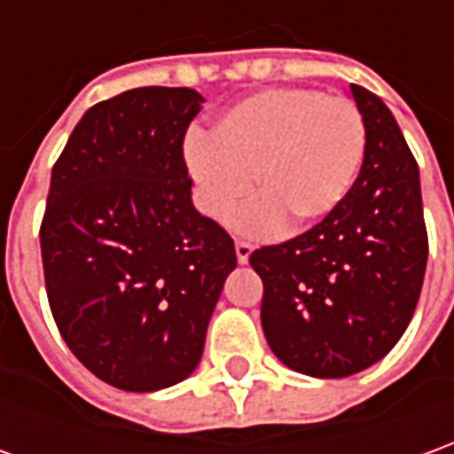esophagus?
<instances>
[{
    "mask_svg": "<svg viewBox=\"0 0 454 454\" xmlns=\"http://www.w3.org/2000/svg\"><path fill=\"white\" fill-rule=\"evenodd\" d=\"M253 246L248 240H236V258H239V263H248V258H251Z\"/></svg>",
    "mask_w": 454,
    "mask_h": 454,
    "instance_id": "1",
    "label": "esophagus"
}]
</instances>
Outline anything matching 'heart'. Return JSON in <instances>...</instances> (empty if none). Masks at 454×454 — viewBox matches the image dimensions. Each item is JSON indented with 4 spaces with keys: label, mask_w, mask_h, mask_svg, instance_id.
<instances>
[{
    "label": "heart",
    "mask_w": 454,
    "mask_h": 454,
    "mask_svg": "<svg viewBox=\"0 0 454 454\" xmlns=\"http://www.w3.org/2000/svg\"><path fill=\"white\" fill-rule=\"evenodd\" d=\"M368 146L363 111L348 97L310 86H276L240 98L184 149L199 206L215 221L233 215L243 233L268 236L286 226L320 223L340 208L357 181Z\"/></svg>",
    "instance_id": "obj_1"
}]
</instances>
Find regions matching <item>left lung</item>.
<instances>
[{
    "mask_svg": "<svg viewBox=\"0 0 454 454\" xmlns=\"http://www.w3.org/2000/svg\"><path fill=\"white\" fill-rule=\"evenodd\" d=\"M350 94L368 129L353 191L310 231L251 253L268 345L313 378H348L387 356L427 266L418 161L382 98L357 84Z\"/></svg>",
    "mask_w": 454,
    "mask_h": 454,
    "instance_id": "1",
    "label": "left lung"
}]
</instances>
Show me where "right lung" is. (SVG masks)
I'll return each mask as SVG.
<instances>
[{
	"mask_svg": "<svg viewBox=\"0 0 454 454\" xmlns=\"http://www.w3.org/2000/svg\"><path fill=\"white\" fill-rule=\"evenodd\" d=\"M193 89L141 86L98 101L51 168L39 228L49 308L98 380L153 393L188 378L236 248L191 203L184 159Z\"/></svg>",
	"mask_w": 454,
	"mask_h": 454,
	"instance_id": "obj_1",
	"label": "right lung"
}]
</instances>
